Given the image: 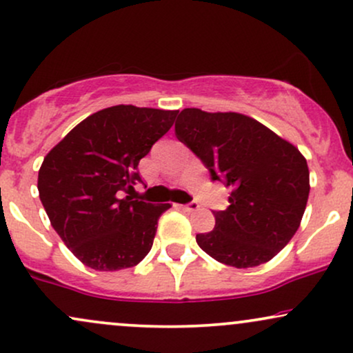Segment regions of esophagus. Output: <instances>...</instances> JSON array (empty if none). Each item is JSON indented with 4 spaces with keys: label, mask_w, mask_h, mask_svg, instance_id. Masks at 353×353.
<instances>
[{
    "label": "esophagus",
    "mask_w": 353,
    "mask_h": 353,
    "mask_svg": "<svg viewBox=\"0 0 353 353\" xmlns=\"http://www.w3.org/2000/svg\"><path fill=\"white\" fill-rule=\"evenodd\" d=\"M199 203L197 202H190V203H185V205H182V209H184L185 212H195L199 210Z\"/></svg>",
    "instance_id": "obj_1"
}]
</instances>
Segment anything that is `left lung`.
Wrapping results in <instances>:
<instances>
[{"instance_id": "obj_1", "label": "left lung", "mask_w": 353, "mask_h": 353, "mask_svg": "<svg viewBox=\"0 0 353 353\" xmlns=\"http://www.w3.org/2000/svg\"><path fill=\"white\" fill-rule=\"evenodd\" d=\"M176 136L232 194L215 228L195 236L209 256L235 268L270 261L298 232L309 197L307 161L260 121L235 112L184 108Z\"/></svg>"}]
</instances>
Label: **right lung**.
Here are the masks:
<instances>
[{
	"mask_svg": "<svg viewBox=\"0 0 353 353\" xmlns=\"http://www.w3.org/2000/svg\"><path fill=\"white\" fill-rule=\"evenodd\" d=\"M177 110L117 105L80 121L48 152L37 189L63 243L85 266L117 271L150 253L171 203L133 201L139 159L171 130Z\"/></svg>",
	"mask_w": 353,
	"mask_h": 353,
	"instance_id": "1",
	"label": "right lung"
}]
</instances>
